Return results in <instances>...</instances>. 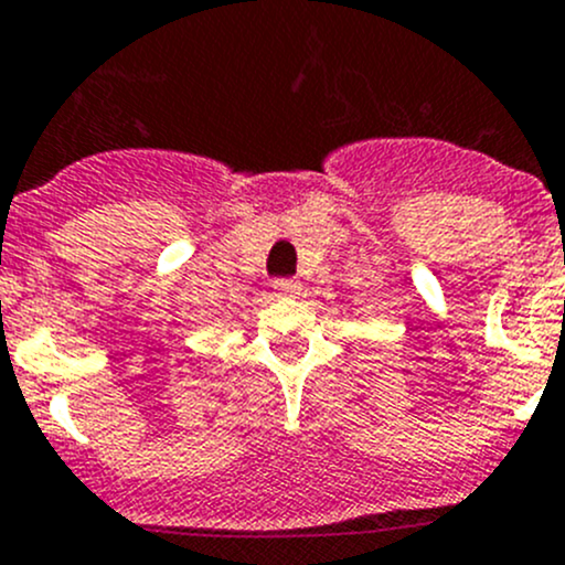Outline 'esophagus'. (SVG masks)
<instances>
[{"label": "esophagus", "instance_id": "esophagus-1", "mask_svg": "<svg viewBox=\"0 0 565 565\" xmlns=\"http://www.w3.org/2000/svg\"><path fill=\"white\" fill-rule=\"evenodd\" d=\"M273 289H276L278 298H295L300 292V284L295 278H281V281L273 284Z\"/></svg>", "mask_w": 565, "mask_h": 565}]
</instances>
